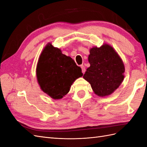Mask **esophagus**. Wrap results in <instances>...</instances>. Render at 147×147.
I'll list each match as a JSON object with an SVG mask.
<instances>
[{
  "label": "esophagus",
  "instance_id": "34e87169",
  "mask_svg": "<svg viewBox=\"0 0 147 147\" xmlns=\"http://www.w3.org/2000/svg\"><path fill=\"white\" fill-rule=\"evenodd\" d=\"M80 67H81L82 70V72H83V74H84V72H85V71H86V69H85V67H84L83 65H82Z\"/></svg>",
  "mask_w": 147,
  "mask_h": 147
}]
</instances>
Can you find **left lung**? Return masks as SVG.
<instances>
[{
  "label": "left lung",
  "mask_w": 147,
  "mask_h": 147,
  "mask_svg": "<svg viewBox=\"0 0 147 147\" xmlns=\"http://www.w3.org/2000/svg\"><path fill=\"white\" fill-rule=\"evenodd\" d=\"M90 67L83 78L91 84L95 94L109 96L119 87L123 81L124 66L114 49L109 45L90 50L88 57Z\"/></svg>",
  "instance_id": "obj_1"
}]
</instances>
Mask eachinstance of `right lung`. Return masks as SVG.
I'll return each instance as SVG.
<instances>
[{
  "label": "right lung",
  "mask_w": 147,
  "mask_h": 147,
  "mask_svg": "<svg viewBox=\"0 0 147 147\" xmlns=\"http://www.w3.org/2000/svg\"><path fill=\"white\" fill-rule=\"evenodd\" d=\"M36 73L42 91L54 99L67 94L73 82L83 75L82 69L70 57L50 43L39 57Z\"/></svg>",
  "instance_id": "right-lung-1"
}]
</instances>
